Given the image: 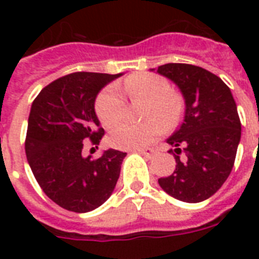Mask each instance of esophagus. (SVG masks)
I'll return each mask as SVG.
<instances>
[{"label": "esophagus", "mask_w": 259, "mask_h": 259, "mask_svg": "<svg viewBox=\"0 0 259 259\" xmlns=\"http://www.w3.org/2000/svg\"><path fill=\"white\" fill-rule=\"evenodd\" d=\"M138 153H141L142 156H145V157L150 158L153 156L154 149L153 148H144V149H138Z\"/></svg>", "instance_id": "esophagus-1"}]
</instances>
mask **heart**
<instances>
[{
    "instance_id": "heart-1",
    "label": "heart",
    "mask_w": 259,
    "mask_h": 259,
    "mask_svg": "<svg viewBox=\"0 0 259 259\" xmlns=\"http://www.w3.org/2000/svg\"><path fill=\"white\" fill-rule=\"evenodd\" d=\"M122 89L132 101H146L145 115L160 118L166 126L173 125L179 118L180 106L172 94L169 83L153 74H136L126 79ZM125 99L115 87H107L95 102V111L106 127L117 125L125 115ZM162 132L161 122L156 118L145 123H121L109 134V144L118 149H140L149 144Z\"/></svg>"
}]
</instances>
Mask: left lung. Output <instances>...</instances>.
<instances>
[{
  "instance_id": "left-lung-1",
  "label": "left lung",
  "mask_w": 259,
  "mask_h": 259,
  "mask_svg": "<svg viewBox=\"0 0 259 259\" xmlns=\"http://www.w3.org/2000/svg\"><path fill=\"white\" fill-rule=\"evenodd\" d=\"M157 72L179 87L185 102L184 121L166 140L175 146L176 168L158 184L177 200L200 203L221 188L233 169L241 141L237 105L227 84L201 67L168 63Z\"/></svg>"
}]
</instances>
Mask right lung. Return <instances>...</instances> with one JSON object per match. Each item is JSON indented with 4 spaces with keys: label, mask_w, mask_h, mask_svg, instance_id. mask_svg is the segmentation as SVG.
Here are the masks:
<instances>
[{
    "label": "right lung",
    "mask_w": 259,
    "mask_h": 259,
    "mask_svg": "<svg viewBox=\"0 0 259 259\" xmlns=\"http://www.w3.org/2000/svg\"><path fill=\"white\" fill-rule=\"evenodd\" d=\"M122 74L74 72L40 91L30 107L25 153L47 196L72 212H89L105 203L117 184L126 153L107 149L93 160L82 154L90 141L99 145L105 130L95 99Z\"/></svg>",
    "instance_id": "right-lung-1"
}]
</instances>
